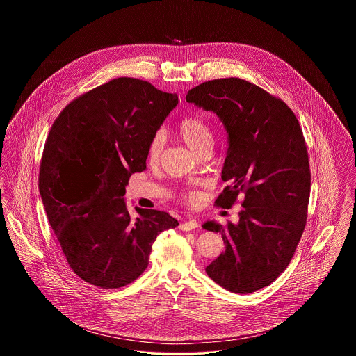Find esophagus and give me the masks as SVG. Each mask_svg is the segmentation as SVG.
I'll list each match as a JSON object with an SVG mask.
<instances>
[{"instance_id": "34e87169", "label": "esophagus", "mask_w": 356, "mask_h": 356, "mask_svg": "<svg viewBox=\"0 0 356 356\" xmlns=\"http://www.w3.org/2000/svg\"><path fill=\"white\" fill-rule=\"evenodd\" d=\"M179 228H180L181 231H192V229H196V228H199V222L195 220V219H192V220L184 221V222H181V224L179 225Z\"/></svg>"}]
</instances>
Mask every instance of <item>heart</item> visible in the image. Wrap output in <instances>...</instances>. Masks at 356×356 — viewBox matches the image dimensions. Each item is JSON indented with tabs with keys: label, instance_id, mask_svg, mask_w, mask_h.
<instances>
[{
	"label": "heart",
	"instance_id": "heart-1",
	"mask_svg": "<svg viewBox=\"0 0 356 356\" xmlns=\"http://www.w3.org/2000/svg\"><path fill=\"white\" fill-rule=\"evenodd\" d=\"M176 135L179 136V138L191 151H193L199 156H202L205 152L209 153L212 149V145H213L212 131L209 125L196 115H188L180 120L176 127ZM163 145H164L163 135L157 134L153 136L147 151V159L149 164L152 165L159 164L163 153ZM180 199L186 205L195 207L202 202V193L197 191L189 189V191L181 192Z\"/></svg>",
	"mask_w": 356,
	"mask_h": 356
}]
</instances>
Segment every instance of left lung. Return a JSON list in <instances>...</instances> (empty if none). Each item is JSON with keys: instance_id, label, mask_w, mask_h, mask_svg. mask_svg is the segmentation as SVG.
Masks as SVG:
<instances>
[{"instance_id": "obj_1", "label": "left lung", "mask_w": 356, "mask_h": 356, "mask_svg": "<svg viewBox=\"0 0 356 356\" xmlns=\"http://www.w3.org/2000/svg\"><path fill=\"white\" fill-rule=\"evenodd\" d=\"M186 100L220 118L229 140L215 205L229 209L241 195L238 222L207 221L225 251L208 276L231 292L270 286L287 268L303 235L311 191L305 136L286 102L260 86L229 77L188 90Z\"/></svg>"}]
</instances>
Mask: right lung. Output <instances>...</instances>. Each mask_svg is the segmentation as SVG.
I'll use <instances>...</instances> for the list:
<instances>
[{"label":"right lung","instance_id":"add662e5","mask_svg":"<svg viewBox=\"0 0 356 356\" xmlns=\"http://www.w3.org/2000/svg\"><path fill=\"white\" fill-rule=\"evenodd\" d=\"M176 93L119 77L79 96L47 137L38 188L68 264L84 282L124 287L148 267L157 235L179 225L164 211L124 202L125 186L147 168L148 145L177 105Z\"/></svg>","mask_w":356,"mask_h":356}]
</instances>
